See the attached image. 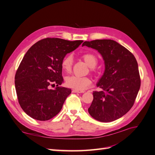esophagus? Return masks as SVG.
Masks as SVG:
<instances>
[{"label": "esophagus", "instance_id": "34e87169", "mask_svg": "<svg viewBox=\"0 0 155 155\" xmlns=\"http://www.w3.org/2000/svg\"><path fill=\"white\" fill-rule=\"evenodd\" d=\"M72 92H74V93H83V92H85V91H78V90H75V89H73Z\"/></svg>", "mask_w": 155, "mask_h": 155}]
</instances>
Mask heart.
Instances as JSON below:
<instances>
[{
	"instance_id": "b5f03b06",
	"label": "heart",
	"mask_w": 155,
	"mask_h": 155,
	"mask_svg": "<svg viewBox=\"0 0 155 155\" xmlns=\"http://www.w3.org/2000/svg\"><path fill=\"white\" fill-rule=\"evenodd\" d=\"M82 59L90 67L91 71H94V67L97 63V58L96 56L91 53H86L82 55ZM73 63V58L72 55H67L63 58L61 62L62 68L66 72H70L72 69ZM91 83V79L88 77H79L76 76H68L66 78V85L75 90L81 91L86 88Z\"/></svg>"
}]
</instances>
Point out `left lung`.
<instances>
[{"instance_id": "left-lung-1", "label": "left lung", "mask_w": 155, "mask_h": 155, "mask_svg": "<svg viewBox=\"0 0 155 155\" xmlns=\"http://www.w3.org/2000/svg\"><path fill=\"white\" fill-rule=\"evenodd\" d=\"M82 46L97 50L105 65L104 74L97 84L103 91L93 92L89 114L101 122L121 118L133 106L141 85L137 59L130 51L113 40L85 41Z\"/></svg>"}]
</instances>
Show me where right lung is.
Wrapping results in <instances>:
<instances>
[{
  "label": "right lung",
  "instance_id": "right-lung-1",
  "mask_svg": "<svg viewBox=\"0 0 155 155\" xmlns=\"http://www.w3.org/2000/svg\"><path fill=\"white\" fill-rule=\"evenodd\" d=\"M83 41L45 38L27 51L15 76L18 101L31 118L46 121L61 110L71 89L59 87L63 81L61 62ZM56 85L54 89L50 86Z\"/></svg>",
  "mask_w": 155,
  "mask_h": 155
}]
</instances>
